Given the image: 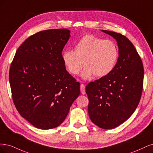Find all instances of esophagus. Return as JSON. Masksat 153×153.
Instances as JSON below:
<instances>
[{"instance_id": "esophagus-1", "label": "esophagus", "mask_w": 153, "mask_h": 153, "mask_svg": "<svg viewBox=\"0 0 153 153\" xmlns=\"http://www.w3.org/2000/svg\"><path fill=\"white\" fill-rule=\"evenodd\" d=\"M80 90H81V93H82V94H85V86L83 85V84H81L80 85Z\"/></svg>"}]
</instances>
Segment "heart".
Segmentation results:
<instances>
[{
  "label": "heart",
  "instance_id": "heart-1",
  "mask_svg": "<svg viewBox=\"0 0 153 153\" xmlns=\"http://www.w3.org/2000/svg\"><path fill=\"white\" fill-rule=\"evenodd\" d=\"M74 48L75 51H63V62L72 75H77L85 65L86 67L81 74L85 79H90L93 75L104 77L109 74L114 69L119 56L117 46L114 41L104 40L91 34L79 39Z\"/></svg>",
  "mask_w": 153,
  "mask_h": 153
}]
</instances>
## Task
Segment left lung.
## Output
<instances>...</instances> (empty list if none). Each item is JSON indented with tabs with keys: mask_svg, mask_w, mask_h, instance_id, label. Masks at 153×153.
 Segmentation results:
<instances>
[{
	"mask_svg": "<svg viewBox=\"0 0 153 153\" xmlns=\"http://www.w3.org/2000/svg\"><path fill=\"white\" fill-rule=\"evenodd\" d=\"M114 37L119 57L109 74L88 83V114L91 121L103 129H112L132 115L139 105L144 82V67L135 48L120 33L102 30Z\"/></svg>",
	"mask_w": 153,
	"mask_h": 153,
	"instance_id": "obj_1",
	"label": "left lung"
}]
</instances>
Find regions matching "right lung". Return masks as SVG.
<instances>
[{
  "label": "right lung",
  "mask_w": 153,
  "mask_h": 153,
  "mask_svg": "<svg viewBox=\"0 0 153 153\" xmlns=\"http://www.w3.org/2000/svg\"><path fill=\"white\" fill-rule=\"evenodd\" d=\"M67 28L39 32L18 48L9 70L12 98L23 118L42 130L61 125L80 94V83L68 73L62 51Z\"/></svg>",
  "instance_id": "right-lung-1"
}]
</instances>
